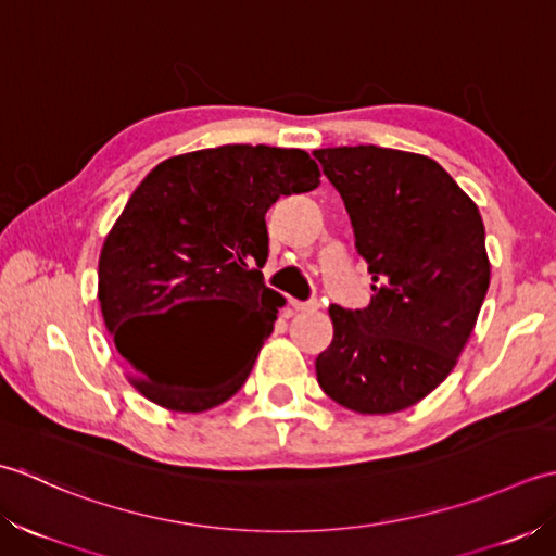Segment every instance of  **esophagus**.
<instances>
[{
  "label": "esophagus",
  "instance_id": "34e87169",
  "mask_svg": "<svg viewBox=\"0 0 556 556\" xmlns=\"http://www.w3.org/2000/svg\"><path fill=\"white\" fill-rule=\"evenodd\" d=\"M290 304H292V307L298 309V312H316V309H319V302H316V300H309V302L290 300Z\"/></svg>",
  "mask_w": 556,
  "mask_h": 556
}]
</instances>
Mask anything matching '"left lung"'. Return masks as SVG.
Instances as JSON below:
<instances>
[{"mask_svg":"<svg viewBox=\"0 0 556 556\" xmlns=\"http://www.w3.org/2000/svg\"><path fill=\"white\" fill-rule=\"evenodd\" d=\"M314 157L341 191L374 290L367 309H328L316 381L353 413H401L448 377L478 321L492 274L482 215L427 155L341 146Z\"/></svg>","mask_w":556,"mask_h":556,"instance_id":"8db88e82","label":"left lung"}]
</instances>
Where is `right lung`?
I'll return each instance as SVG.
<instances>
[{
    "label": "right lung",
    "instance_id": "1",
    "mask_svg": "<svg viewBox=\"0 0 556 556\" xmlns=\"http://www.w3.org/2000/svg\"><path fill=\"white\" fill-rule=\"evenodd\" d=\"M319 177L307 151L237 143L173 155L143 177L98 262L100 312L136 391L203 413L242 389L286 304L262 276L266 211ZM182 308L192 321L177 334L166 321Z\"/></svg>",
    "mask_w": 556,
    "mask_h": 556
}]
</instances>
